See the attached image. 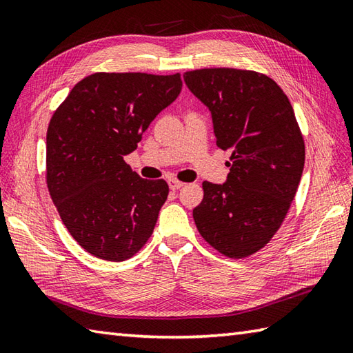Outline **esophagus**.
I'll return each instance as SVG.
<instances>
[{
	"label": "esophagus",
	"mask_w": 353,
	"mask_h": 353,
	"mask_svg": "<svg viewBox=\"0 0 353 353\" xmlns=\"http://www.w3.org/2000/svg\"><path fill=\"white\" fill-rule=\"evenodd\" d=\"M168 185H170V190L176 191V190H181L185 183H183V182H181V181H176V179H170V181H168Z\"/></svg>",
	"instance_id": "esophagus-1"
}]
</instances>
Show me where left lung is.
<instances>
[{
  "label": "left lung",
  "mask_w": 353,
  "mask_h": 353,
  "mask_svg": "<svg viewBox=\"0 0 353 353\" xmlns=\"http://www.w3.org/2000/svg\"><path fill=\"white\" fill-rule=\"evenodd\" d=\"M190 91L211 110L216 145L230 150L223 185L203 182L196 226L215 250L245 258L281 228L305 165V142L288 97L265 74L234 68L188 71Z\"/></svg>",
  "instance_id": "8db88e82"
}]
</instances>
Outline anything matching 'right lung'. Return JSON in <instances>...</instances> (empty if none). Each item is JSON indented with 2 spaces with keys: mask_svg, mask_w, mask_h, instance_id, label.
Wrapping results in <instances>:
<instances>
[{
  "mask_svg": "<svg viewBox=\"0 0 353 353\" xmlns=\"http://www.w3.org/2000/svg\"><path fill=\"white\" fill-rule=\"evenodd\" d=\"M181 91V74L95 72L52 114L50 196L72 238L94 256L129 259L152 236L168 185L139 177L124 156Z\"/></svg>",
  "mask_w": 353,
  "mask_h": 353,
  "instance_id": "1",
  "label": "right lung"
}]
</instances>
